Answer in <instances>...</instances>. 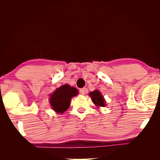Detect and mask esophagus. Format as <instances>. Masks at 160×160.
I'll return each mask as SVG.
<instances>
[{"instance_id": "1", "label": "esophagus", "mask_w": 160, "mask_h": 160, "mask_svg": "<svg viewBox=\"0 0 160 160\" xmlns=\"http://www.w3.org/2000/svg\"><path fill=\"white\" fill-rule=\"evenodd\" d=\"M80 92L81 94H82V95H84V94H85V88L80 89Z\"/></svg>"}]
</instances>
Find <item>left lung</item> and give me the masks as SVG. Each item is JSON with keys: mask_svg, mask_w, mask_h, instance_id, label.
Here are the masks:
<instances>
[{"mask_svg": "<svg viewBox=\"0 0 160 160\" xmlns=\"http://www.w3.org/2000/svg\"><path fill=\"white\" fill-rule=\"evenodd\" d=\"M89 95L90 96L92 101L96 105L97 107H105V99L104 97L102 96L101 92L98 90H94L93 92H91L89 94Z\"/></svg>", "mask_w": 160, "mask_h": 160, "instance_id": "obj_1", "label": "left lung"}]
</instances>
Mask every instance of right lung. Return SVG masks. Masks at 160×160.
<instances>
[{"label": "right lung", "instance_id": "obj_1", "mask_svg": "<svg viewBox=\"0 0 160 160\" xmlns=\"http://www.w3.org/2000/svg\"><path fill=\"white\" fill-rule=\"evenodd\" d=\"M78 90L74 87L64 85L56 89L50 95L49 102L51 108L58 113H63L68 109L71 98L76 96Z\"/></svg>", "mask_w": 160, "mask_h": 160}]
</instances>
